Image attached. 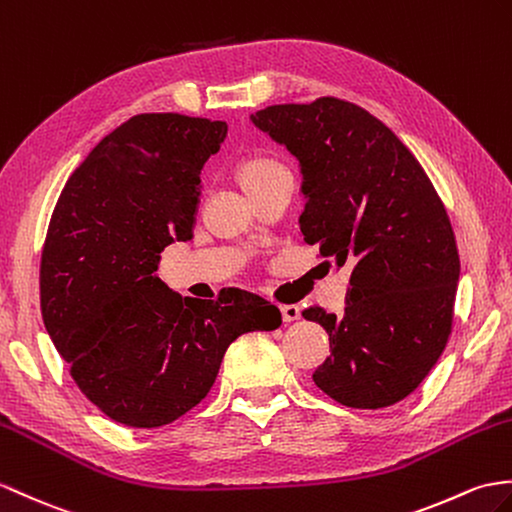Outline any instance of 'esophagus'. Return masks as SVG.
I'll return each instance as SVG.
<instances>
[{
    "mask_svg": "<svg viewBox=\"0 0 512 512\" xmlns=\"http://www.w3.org/2000/svg\"><path fill=\"white\" fill-rule=\"evenodd\" d=\"M281 314L285 323H294V320L301 318V310L296 305H281Z\"/></svg>",
    "mask_w": 512,
    "mask_h": 512,
    "instance_id": "34e87169",
    "label": "esophagus"
}]
</instances>
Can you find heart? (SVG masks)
Listing matches in <instances>:
<instances>
[{"label":"heart","instance_id":"heart-1","mask_svg":"<svg viewBox=\"0 0 512 512\" xmlns=\"http://www.w3.org/2000/svg\"><path fill=\"white\" fill-rule=\"evenodd\" d=\"M235 176L244 187V192L253 194L261 187L281 181V178H290V172L285 168V163L279 157H275V154L257 150V152L246 154V157H242L235 163Z\"/></svg>","mask_w":512,"mask_h":512}]
</instances>
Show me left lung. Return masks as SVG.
<instances>
[{
	"instance_id": "8db88e82",
	"label": "left lung",
	"mask_w": 512,
	"mask_h": 512,
	"mask_svg": "<svg viewBox=\"0 0 512 512\" xmlns=\"http://www.w3.org/2000/svg\"><path fill=\"white\" fill-rule=\"evenodd\" d=\"M251 120L299 159L305 242L353 268L342 316L303 310L331 347L314 384L358 410L406 399L454 323L460 257L443 200L417 157L358 104L327 95L266 106Z\"/></svg>"
}]
</instances>
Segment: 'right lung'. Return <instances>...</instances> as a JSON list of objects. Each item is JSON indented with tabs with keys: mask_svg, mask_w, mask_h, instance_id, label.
<instances>
[{
	"mask_svg": "<svg viewBox=\"0 0 512 512\" xmlns=\"http://www.w3.org/2000/svg\"><path fill=\"white\" fill-rule=\"evenodd\" d=\"M227 122L141 113L69 176L41 253V314L69 375L106 417L161 427L207 397L229 344L281 325L277 305L229 288L183 299L154 272L192 240L200 170Z\"/></svg>",
	"mask_w": 512,
	"mask_h": 512,
	"instance_id": "right-lung-1",
	"label": "right lung"
}]
</instances>
